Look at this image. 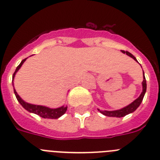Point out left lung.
I'll list each match as a JSON object with an SVG mask.
<instances>
[{"label":"left lung","mask_w":160,"mask_h":160,"mask_svg":"<svg viewBox=\"0 0 160 160\" xmlns=\"http://www.w3.org/2000/svg\"><path fill=\"white\" fill-rule=\"evenodd\" d=\"M123 53H126V55L130 56L131 58L134 59L135 61H137L135 57L132 55L131 53L128 52V51H122ZM147 91V83H146V78L144 76V72H143V81H142V92L141 95L139 96V97H138L134 102H132L130 105H129L128 106L125 107L123 109H119V110L116 111H101V113H103L104 115L108 117H116V118H122V117H124L126 115L129 114L130 113H133L134 111H135L137 109L138 106L140 105L141 102L142 101V99H143L144 95H145V92Z\"/></svg>","instance_id":"8db88e82"}]
</instances>
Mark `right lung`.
Wrapping results in <instances>:
<instances>
[{
	"label": "right lung",
	"mask_w": 160,
	"mask_h": 160,
	"mask_svg": "<svg viewBox=\"0 0 160 160\" xmlns=\"http://www.w3.org/2000/svg\"><path fill=\"white\" fill-rule=\"evenodd\" d=\"M26 59H24L21 62L20 64L17 67L16 70H15L14 73L13 75V80L14 78V76L16 74V72L19 70V68H21V66L22 65V63H24ZM14 91L15 96H16L17 100L19 101V103L23 106V108L26 109L27 111L30 112V113H34L35 114L38 115V116L43 118H51V119H56L59 118V117L62 116L63 114H64L65 112H66L68 107L62 106L60 108H58V109H50V108H47L45 106H42V105H31V104L26 103L21 98L18 96V94L17 93L16 90L13 89Z\"/></svg>",
	"instance_id": "1"
}]
</instances>
